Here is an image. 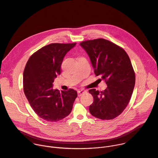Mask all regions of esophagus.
Instances as JSON below:
<instances>
[{
	"mask_svg": "<svg viewBox=\"0 0 158 158\" xmlns=\"http://www.w3.org/2000/svg\"><path fill=\"white\" fill-rule=\"evenodd\" d=\"M87 92H86V91H85V90H80V91H79L78 92H77V95H78V96L79 97H80V96H81L82 94H85V93H86Z\"/></svg>",
	"mask_w": 158,
	"mask_h": 158,
	"instance_id": "obj_1",
	"label": "esophagus"
}]
</instances>
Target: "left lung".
Wrapping results in <instances>:
<instances>
[{"label":"left lung","mask_w":158,"mask_h":158,"mask_svg":"<svg viewBox=\"0 0 158 158\" xmlns=\"http://www.w3.org/2000/svg\"><path fill=\"white\" fill-rule=\"evenodd\" d=\"M80 45L89 55L96 76L107 85L103 91H89L94 98L90 113L102 120L114 119L126 109L133 92L136 77L131 60L121 47L104 39L82 41Z\"/></svg>","instance_id":"1"}]
</instances>
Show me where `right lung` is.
I'll use <instances>...</instances> for the list:
<instances>
[{"instance_id":"1","label":"right lung","mask_w":158,"mask_h":158,"mask_svg":"<svg viewBox=\"0 0 158 158\" xmlns=\"http://www.w3.org/2000/svg\"><path fill=\"white\" fill-rule=\"evenodd\" d=\"M76 43H52L42 48L29 59L23 74L24 94L35 113L49 122L68 116L77 96L73 89L60 92L52 88L54 79L61 73L66 53Z\"/></svg>"}]
</instances>
